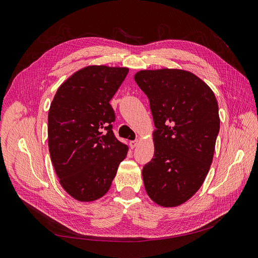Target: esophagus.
Listing matches in <instances>:
<instances>
[{
  "mask_svg": "<svg viewBox=\"0 0 258 258\" xmlns=\"http://www.w3.org/2000/svg\"><path fill=\"white\" fill-rule=\"evenodd\" d=\"M138 144H139V141H138V140H135V141H130V142H129V145H130V147H131V148H135V147H137V146H138Z\"/></svg>",
  "mask_w": 258,
  "mask_h": 258,
  "instance_id": "1",
  "label": "esophagus"
}]
</instances>
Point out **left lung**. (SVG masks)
Returning a JSON list of instances; mask_svg holds the SVG:
<instances>
[{"label": "left lung", "mask_w": 258, "mask_h": 258, "mask_svg": "<svg viewBox=\"0 0 258 258\" xmlns=\"http://www.w3.org/2000/svg\"><path fill=\"white\" fill-rule=\"evenodd\" d=\"M135 80L150 100L156 130L154 158L142 170L150 198L177 207L198 191L213 160L220 131L213 91L183 70H144Z\"/></svg>", "instance_id": "1"}]
</instances>
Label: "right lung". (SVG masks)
Here are the masks:
<instances>
[{
    "label": "right lung",
    "mask_w": 258,
    "mask_h": 258,
    "mask_svg": "<svg viewBox=\"0 0 258 258\" xmlns=\"http://www.w3.org/2000/svg\"><path fill=\"white\" fill-rule=\"evenodd\" d=\"M127 68L90 66L58 88L48 113V147L64 190L79 201L107 192L128 146L113 132L110 101L126 79Z\"/></svg>",
    "instance_id": "1"
}]
</instances>
